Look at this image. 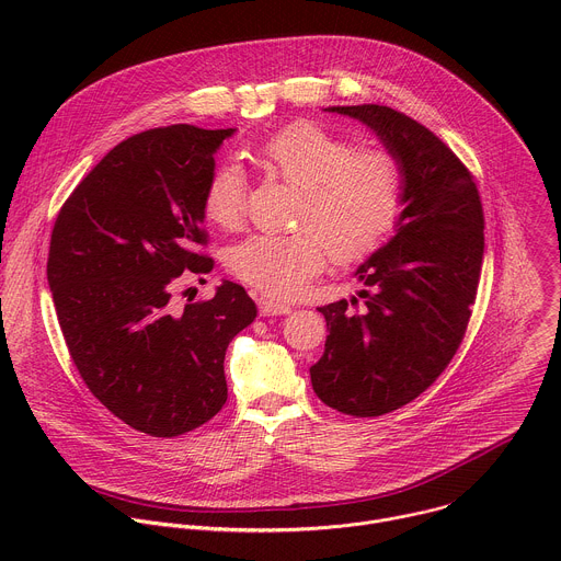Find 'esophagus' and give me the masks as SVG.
Returning a JSON list of instances; mask_svg holds the SVG:
<instances>
[{"label": "esophagus", "mask_w": 561, "mask_h": 561, "mask_svg": "<svg viewBox=\"0 0 561 561\" xmlns=\"http://www.w3.org/2000/svg\"><path fill=\"white\" fill-rule=\"evenodd\" d=\"M260 312L264 314V317H277V314H288L290 310H293V306L290 304H286V301H277V299H273V297H260Z\"/></svg>", "instance_id": "obj_1"}]
</instances>
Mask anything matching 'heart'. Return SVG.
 Here are the masks:
<instances>
[{
  "label": "heart",
  "mask_w": 561,
  "mask_h": 561,
  "mask_svg": "<svg viewBox=\"0 0 561 561\" xmlns=\"http://www.w3.org/2000/svg\"><path fill=\"white\" fill-rule=\"evenodd\" d=\"M255 162L273 178L299 191L288 234H251L234 244L230 273L268 297H290L327 264L375 253L404 208V171L379 146L357 148L355 139L310 122H295L271 135ZM247 184L239 167L219 164L202 193L210 224L232 230L244 221Z\"/></svg>",
  "instance_id": "heart-1"
}]
</instances>
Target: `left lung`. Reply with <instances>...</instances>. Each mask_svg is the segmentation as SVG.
<instances>
[{
	"label": "left lung",
	"mask_w": 561,
	"mask_h": 561,
	"mask_svg": "<svg viewBox=\"0 0 561 561\" xmlns=\"http://www.w3.org/2000/svg\"><path fill=\"white\" fill-rule=\"evenodd\" d=\"M368 124L404 171L397 232L357 268V299L319 306L327 348L312 390L344 415L379 417L420 397L455 357L484 260V208L472 173L424 124L390 106H333Z\"/></svg>",
	"instance_id": "8db88e82"
}]
</instances>
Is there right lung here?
<instances>
[{"label":"right lung","instance_id":"add662e5","mask_svg":"<svg viewBox=\"0 0 561 561\" xmlns=\"http://www.w3.org/2000/svg\"><path fill=\"white\" fill-rule=\"evenodd\" d=\"M232 128L175 124L117 144L57 213L48 286L72 364L130 428L178 437L226 404L224 355L257 317L244 286L178 308L182 273L204 275L202 193Z\"/></svg>","mask_w":561,"mask_h":561}]
</instances>
